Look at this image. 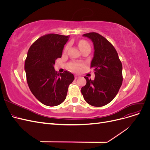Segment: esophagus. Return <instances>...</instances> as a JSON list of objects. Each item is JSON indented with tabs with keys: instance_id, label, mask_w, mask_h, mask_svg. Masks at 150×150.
I'll return each instance as SVG.
<instances>
[{
	"instance_id": "esophagus-1",
	"label": "esophagus",
	"mask_w": 150,
	"mask_h": 150,
	"mask_svg": "<svg viewBox=\"0 0 150 150\" xmlns=\"http://www.w3.org/2000/svg\"><path fill=\"white\" fill-rule=\"evenodd\" d=\"M79 76H78V75H75L74 76V78H75V79H77L78 78H79Z\"/></svg>"
}]
</instances>
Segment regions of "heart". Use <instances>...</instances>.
<instances>
[{"label": "heart", "mask_w": 150, "mask_h": 150, "mask_svg": "<svg viewBox=\"0 0 150 150\" xmlns=\"http://www.w3.org/2000/svg\"><path fill=\"white\" fill-rule=\"evenodd\" d=\"M79 46L80 47V49L81 48H83V47H90V45L89 44L88 42L85 41V40H81V41L79 42ZM68 48V46H66L64 48V51H66L67 49ZM71 68L72 70H74V71H78L80 69V66L82 65L81 64H79V63H76V62H72L71 63Z\"/></svg>", "instance_id": "1"}]
</instances>
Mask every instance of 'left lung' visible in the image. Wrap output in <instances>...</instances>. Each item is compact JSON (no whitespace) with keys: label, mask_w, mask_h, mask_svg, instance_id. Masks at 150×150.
<instances>
[{"label":"left lung","mask_w":150,"mask_h":150,"mask_svg":"<svg viewBox=\"0 0 150 150\" xmlns=\"http://www.w3.org/2000/svg\"><path fill=\"white\" fill-rule=\"evenodd\" d=\"M92 40L94 57L91 64L95 74L94 80L85 76L86 84L81 88L84 100L93 106L101 107L115 98L122 83V64L112 44L98 33L83 35Z\"/></svg>","instance_id":"1"}]
</instances>
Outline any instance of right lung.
Listing matches in <instances>:
<instances>
[{
    "instance_id": "add662e5",
    "label": "right lung",
    "mask_w": 150,
    "mask_h": 150,
    "mask_svg": "<svg viewBox=\"0 0 150 150\" xmlns=\"http://www.w3.org/2000/svg\"><path fill=\"white\" fill-rule=\"evenodd\" d=\"M69 36L48 34L31 45L25 60L27 83L38 100L48 106H56L64 101L69 86L74 79L71 72L55 71V61L61 58Z\"/></svg>"
}]
</instances>
